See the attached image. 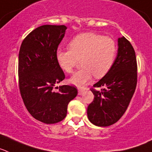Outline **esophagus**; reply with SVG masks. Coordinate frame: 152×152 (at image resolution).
Returning a JSON list of instances; mask_svg holds the SVG:
<instances>
[{"label":"esophagus","mask_w":152,"mask_h":152,"mask_svg":"<svg viewBox=\"0 0 152 152\" xmlns=\"http://www.w3.org/2000/svg\"><path fill=\"white\" fill-rule=\"evenodd\" d=\"M83 89H81V88H79V89H78V94L79 95H81L82 93H83Z\"/></svg>","instance_id":"1"}]
</instances>
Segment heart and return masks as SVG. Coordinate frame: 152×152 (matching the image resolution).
Returning <instances> with one entry per match:
<instances>
[{"instance_id": "obj_1", "label": "heart", "mask_w": 152, "mask_h": 152, "mask_svg": "<svg viewBox=\"0 0 152 152\" xmlns=\"http://www.w3.org/2000/svg\"><path fill=\"white\" fill-rule=\"evenodd\" d=\"M117 50V44L113 38L88 32L75 37L69 49H58L56 59L62 70L67 73L72 72L81 60L83 68L69 79L70 83L80 88L92 76L99 79L107 74L114 64Z\"/></svg>"}]
</instances>
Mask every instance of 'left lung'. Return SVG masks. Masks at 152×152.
<instances>
[{
  "mask_svg": "<svg viewBox=\"0 0 152 152\" xmlns=\"http://www.w3.org/2000/svg\"><path fill=\"white\" fill-rule=\"evenodd\" d=\"M118 54L107 74L91 89L94 99L87 109L93 125L105 127L118 122L132 98L137 85V61L131 43L124 37L118 39Z\"/></svg>",
  "mask_w": 152,
  "mask_h": 152,
  "instance_id": "1",
  "label": "left lung"
}]
</instances>
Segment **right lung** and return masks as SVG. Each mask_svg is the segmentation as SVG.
<instances>
[{
	"label": "right lung",
	"instance_id": "1",
	"mask_svg": "<svg viewBox=\"0 0 152 152\" xmlns=\"http://www.w3.org/2000/svg\"><path fill=\"white\" fill-rule=\"evenodd\" d=\"M64 25H43L21 43L18 60L19 89L30 114L39 122L54 124L65 118L69 102L77 96L72 86L53 87L65 79L56 52L65 35Z\"/></svg>",
	"mask_w": 152,
	"mask_h": 152
}]
</instances>
